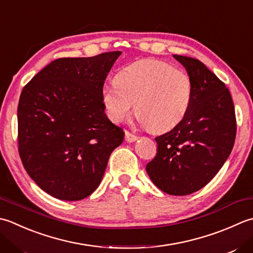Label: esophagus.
I'll return each mask as SVG.
<instances>
[{"mask_svg": "<svg viewBox=\"0 0 253 253\" xmlns=\"http://www.w3.org/2000/svg\"><path fill=\"white\" fill-rule=\"evenodd\" d=\"M125 140L127 142H133L137 140V136L132 135V133L129 131H125Z\"/></svg>", "mask_w": 253, "mask_h": 253, "instance_id": "esophagus-1", "label": "esophagus"}]
</instances>
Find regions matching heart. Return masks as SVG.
<instances>
[{
  "label": "heart",
  "mask_w": 253,
  "mask_h": 253,
  "mask_svg": "<svg viewBox=\"0 0 253 253\" xmlns=\"http://www.w3.org/2000/svg\"><path fill=\"white\" fill-rule=\"evenodd\" d=\"M193 83L189 74L158 59H142L123 68L106 83L102 101L107 116L121 123L132 107L142 125L161 133L179 125L190 110Z\"/></svg>",
  "instance_id": "obj_1"
}]
</instances>
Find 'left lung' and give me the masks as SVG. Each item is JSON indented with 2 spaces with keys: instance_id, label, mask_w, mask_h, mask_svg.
<instances>
[{
  "instance_id": "left-lung-1",
  "label": "left lung",
  "mask_w": 253,
  "mask_h": 253,
  "mask_svg": "<svg viewBox=\"0 0 253 253\" xmlns=\"http://www.w3.org/2000/svg\"><path fill=\"white\" fill-rule=\"evenodd\" d=\"M173 57L191 78L192 103L179 125L155 138L157 155L146 170L161 191L181 196L201 190L224 166L234 147L237 124L225 83L197 59Z\"/></svg>"
}]
</instances>
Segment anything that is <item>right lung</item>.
Listing matches in <instances>:
<instances>
[{"instance_id":"1","label":"right lung","mask_w":253,"mask_h":253,"mask_svg":"<svg viewBox=\"0 0 253 253\" xmlns=\"http://www.w3.org/2000/svg\"><path fill=\"white\" fill-rule=\"evenodd\" d=\"M121 53L57 59L21 93L19 157L35 183L58 200L91 195L124 140L125 132L108 120L102 101L107 73Z\"/></svg>"}]
</instances>
